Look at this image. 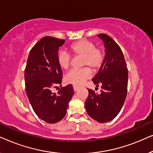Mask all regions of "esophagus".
Wrapping results in <instances>:
<instances>
[{
    "mask_svg": "<svg viewBox=\"0 0 153 153\" xmlns=\"http://www.w3.org/2000/svg\"><path fill=\"white\" fill-rule=\"evenodd\" d=\"M73 88H74V91L75 92H76V91H78L79 88L78 86H76V85H74V86H73Z\"/></svg>",
    "mask_w": 153,
    "mask_h": 153,
    "instance_id": "34e87169",
    "label": "esophagus"
}]
</instances>
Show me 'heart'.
Returning a JSON list of instances; mask_svg holds the SVG:
<instances>
[{
	"mask_svg": "<svg viewBox=\"0 0 153 153\" xmlns=\"http://www.w3.org/2000/svg\"><path fill=\"white\" fill-rule=\"evenodd\" d=\"M70 50L74 56L83 58L81 65L88 66L92 70L96 71L102 66L104 60V53L100 48H96L93 42L87 39H81L72 44ZM57 61L62 70H67L71 64V56L68 52L61 51L58 54ZM91 72L88 68L81 70H73L66 74L65 81L76 86L83 85L91 77Z\"/></svg>",
	"mask_w": 153,
	"mask_h": 153,
	"instance_id": "heart-1",
	"label": "heart"
}]
</instances>
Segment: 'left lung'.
Listing matches in <instances>:
<instances>
[{
  "label": "left lung",
  "instance_id": "8db88e82",
  "mask_svg": "<svg viewBox=\"0 0 153 153\" xmlns=\"http://www.w3.org/2000/svg\"><path fill=\"white\" fill-rule=\"evenodd\" d=\"M97 36L104 42L105 57L92 80L97 87L101 85V93L97 95L93 90L88 89L85 107L92 118L103 123L116 118L123 107L127 95L128 71L118 44L106 34Z\"/></svg>",
  "mask_w": 153,
  "mask_h": 153
}]
</instances>
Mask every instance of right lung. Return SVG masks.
<instances>
[{"mask_svg": "<svg viewBox=\"0 0 153 153\" xmlns=\"http://www.w3.org/2000/svg\"><path fill=\"white\" fill-rule=\"evenodd\" d=\"M64 39L44 37L31 49L25 69L26 91L33 109L41 120L56 123L65 116L74 95L72 85L61 86L62 72L58 65V49ZM60 85L58 94L51 90Z\"/></svg>", "mask_w": 153, "mask_h": 153, "instance_id": "add662e5", "label": "right lung"}]
</instances>
